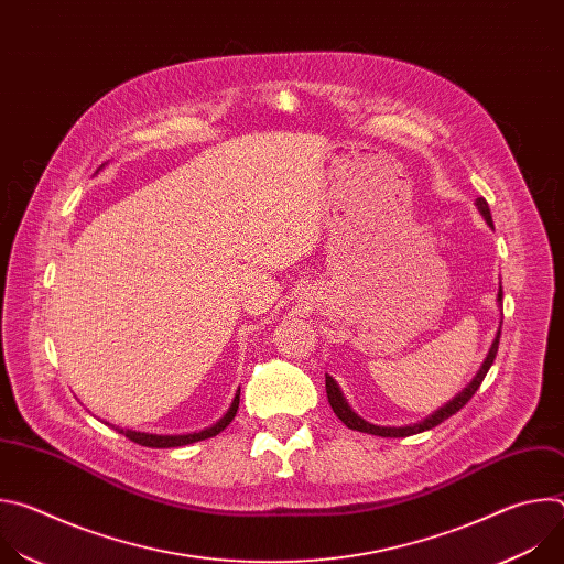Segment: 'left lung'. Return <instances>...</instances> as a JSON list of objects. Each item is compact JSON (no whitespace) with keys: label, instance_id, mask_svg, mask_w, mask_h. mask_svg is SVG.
Returning a JSON list of instances; mask_svg holds the SVG:
<instances>
[{"label":"left lung","instance_id":"1","mask_svg":"<svg viewBox=\"0 0 564 564\" xmlns=\"http://www.w3.org/2000/svg\"><path fill=\"white\" fill-rule=\"evenodd\" d=\"M475 205H477V209L481 212V216L487 218V223L489 225H494V220H491V209H489V203L485 200V198H477L475 200ZM498 301H502V288H500V292H498ZM498 346H500V330H498V335H496V339H494V346H491V350H489V355H487V359H485V364H481V368H479V372L473 377V381L453 399V401H448L446 406H442L435 415H431V417H426L424 422H420V424H413V426H399V429H390V426H375V424H370V422H366V420H361L359 415H355L352 411H350V406H348V401L344 399V394H341V390H339V386H337V381L330 377V375H326V392H328V401H330V406H333V411H335V415L348 426V429H352V431H359V433H370V435H379V437H409V435H415V433H424V431H429V429H435L437 424H442L444 420H448V417H453L459 409H464L468 401H470V397L477 392V388L481 386V381H485V377H487V372H489V368L494 366V361H496V355H498Z\"/></svg>","mask_w":564,"mask_h":564}]
</instances>
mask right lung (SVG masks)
Instances as JSON below:
<instances>
[{
  "instance_id": "1",
  "label": "right lung",
  "mask_w": 564,
  "mask_h": 564,
  "mask_svg": "<svg viewBox=\"0 0 564 564\" xmlns=\"http://www.w3.org/2000/svg\"><path fill=\"white\" fill-rule=\"evenodd\" d=\"M238 397H240V388H238V394L234 397L229 411L225 413V417L220 422H216L214 426L200 431V433H189V435H149V433H138V431H122L118 429L124 437H129L131 442L140 444V446H149V448H174V446H185V444H194V442H200V440H207V437H214L218 435L223 429L229 426V422L236 417V411H238Z\"/></svg>"
}]
</instances>
